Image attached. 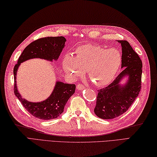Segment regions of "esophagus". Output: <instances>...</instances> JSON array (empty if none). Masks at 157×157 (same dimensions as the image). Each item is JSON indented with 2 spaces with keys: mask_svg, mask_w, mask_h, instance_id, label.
<instances>
[{
  "mask_svg": "<svg viewBox=\"0 0 157 157\" xmlns=\"http://www.w3.org/2000/svg\"><path fill=\"white\" fill-rule=\"evenodd\" d=\"M84 88V86L82 85V84H78L77 85V89L78 90H83Z\"/></svg>",
  "mask_w": 157,
  "mask_h": 157,
  "instance_id": "esophagus-1",
  "label": "esophagus"
}]
</instances>
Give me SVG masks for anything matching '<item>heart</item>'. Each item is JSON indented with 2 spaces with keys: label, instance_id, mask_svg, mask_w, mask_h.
Segmentation results:
<instances>
[{
  "label": "heart",
  "instance_id": "1",
  "mask_svg": "<svg viewBox=\"0 0 157 157\" xmlns=\"http://www.w3.org/2000/svg\"><path fill=\"white\" fill-rule=\"evenodd\" d=\"M75 57L67 54L63 67L70 78L75 79L87 70L88 76L97 86H105L115 78L121 67L122 56L115 48L106 49L95 44H84L76 49Z\"/></svg>",
  "mask_w": 157,
  "mask_h": 157
}]
</instances>
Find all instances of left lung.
Here are the masks:
<instances>
[{"label": "left lung", "mask_w": 157, "mask_h": 157, "mask_svg": "<svg viewBox=\"0 0 157 157\" xmlns=\"http://www.w3.org/2000/svg\"><path fill=\"white\" fill-rule=\"evenodd\" d=\"M122 48L121 67L124 68L111 84L98 90L94 113L99 118L111 119L128 111L141 90L142 63L138 55L126 40H118ZM129 78L123 86L120 82Z\"/></svg>", "instance_id": "1"}]
</instances>
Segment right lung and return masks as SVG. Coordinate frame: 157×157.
I'll return each instance as SVG.
<instances>
[{
  "mask_svg": "<svg viewBox=\"0 0 157 157\" xmlns=\"http://www.w3.org/2000/svg\"><path fill=\"white\" fill-rule=\"evenodd\" d=\"M65 41L66 39L63 36L45 37L36 40L23 50L13 69L15 96L21 102L23 107L31 115L40 119L50 120L57 118L64 111L69 98L74 94L75 85L56 82L53 92L47 99L39 102H32L23 98L17 89V71L20 64L28 59L40 58L51 61L57 60L64 48Z\"/></svg>",
  "mask_w": 157,
  "mask_h": 157,
  "instance_id": "obj_1",
  "label": "right lung"
}]
</instances>
